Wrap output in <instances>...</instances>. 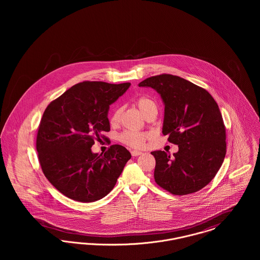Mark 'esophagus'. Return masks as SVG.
I'll list each match as a JSON object with an SVG mask.
<instances>
[{"label":"esophagus","instance_id":"obj_1","mask_svg":"<svg viewBox=\"0 0 260 260\" xmlns=\"http://www.w3.org/2000/svg\"><path fill=\"white\" fill-rule=\"evenodd\" d=\"M142 154V152H140V151H132V155L134 156V157H136V156H139V155H141Z\"/></svg>","mask_w":260,"mask_h":260}]
</instances>
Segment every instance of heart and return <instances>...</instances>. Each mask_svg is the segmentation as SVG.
I'll return each mask as SVG.
<instances>
[{
    "label": "heart",
    "instance_id": "1",
    "mask_svg": "<svg viewBox=\"0 0 260 260\" xmlns=\"http://www.w3.org/2000/svg\"><path fill=\"white\" fill-rule=\"evenodd\" d=\"M136 105L140 112L145 116V118L151 112L157 111L156 103L152 99L146 96H142L137 99ZM122 113H123V109L121 107L117 108L114 111L110 119L111 124L116 125L120 123ZM148 138L149 135L147 134L138 133V132H124L123 134H121V136H119V139L122 143L133 148H142L145 145V142Z\"/></svg>",
    "mask_w": 260,
    "mask_h": 260
}]
</instances>
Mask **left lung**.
I'll use <instances>...</instances> for the list:
<instances>
[{
	"instance_id": "obj_1",
	"label": "left lung",
	"mask_w": 260,
	"mask_h": 260,
	"mask_svg": "<svg viewBox=\"0 0 260 260\" xmlns=\"http://www.w3.org/2000/svg\"><path fill=\"white\" fill-rule=\"evenodd\" d=\"M138 87H152L165 105L162 135L178 145L171 154L157 150L154 178L174 195H187L208 185L226 155V133L219 107L210 93L178 76L159 75Z\"/></svg>"
}]
</instances>
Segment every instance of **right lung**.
Returning a JSON list of instances; mask_svg holds the SVG:
<instances>
[{
    "label": "right lung",
    "instance_id": "add662e5",
    "mask_svg": "<svg viewBox=\"0 0 260 260\" xmlns=\"http://www.w3.org/2000/svg\"><path fill=\"white\" fill-rule=\"evenodd\" d=\"M129 86L79 83L44 112L36 144L39 161L48 180L66 197L82 203L105 197L132 158L124 146L117 144L104 155L90 149L103 132L110 131V105Z\"/></svg>",
    "mask_w": 260,
    "mask_h": 260
}]
</instances>
